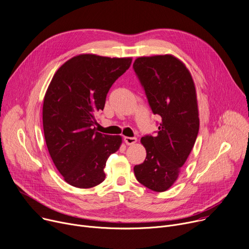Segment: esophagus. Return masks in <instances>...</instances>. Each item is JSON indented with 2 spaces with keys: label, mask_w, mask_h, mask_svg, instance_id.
Listing matches in <instances>:
<instances>
[{
  "label": "esophagus",
  "mask_w": 249,
  "mask_h": 249,
  "mask_svg": "<svg viewBox=\"0 0 249 249\" xmlns=\"http://www.w3.org/2000/svg\"><path fill=\"white\" fill-rule=\"evenodd\" d=\"M124 141L127 145H133L137 142V138L135 137H124Z\"/></svg>",
  "instance_id": "34e87169"
}]
</instances>
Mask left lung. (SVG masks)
Instances as JSON below:
<instances>
[{
	"label": "left lung",
	"instance_id": "1",
	"mask_svg": "<svg viewBox=\"0 0 249 249\" xmlns=\"http://www.w3.org/2000/svg\"><path fill=\"white\" fill-rule=\"evenodd\" d=\"M154 114L161 116L155 136L146 135L145 161L135 177L154 192L176 182L197 137L199 119L195 83L185 64L171 54L138 57L133 63Z\"/></svg>",
	"mask_w": 249,
	"mask_h": 249
}]
</instances>
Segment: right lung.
I'll return each instance as SVG.
<instances>
[{
  "mask_svg": "<svg viewBox=\"0 0 249 249\" xmlns=\"http://www.w3.org/2000/svg\"><path fill=\"white\" fill-rule=\"evenodd\" d=\"M131 62L130 57L76 55L59 67L49 85L42 107L44 139L56 169L73 187L102 183L108 157L122 143L120 136L101 134L93 126L109 89Z\"/></svg>",
  "mask_w": 249,
  "mask_h": 249,
  "instance_id": "obj_1",
  "label": "right lung"
}]
</instances>
